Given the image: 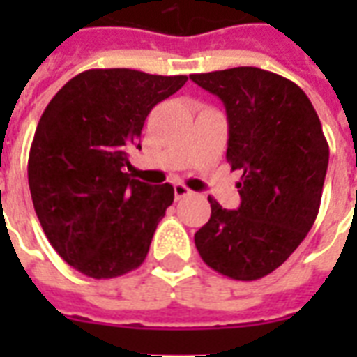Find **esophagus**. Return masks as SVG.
Listing matches in <instances>:
<instances>
[{
	"instance_id": "1",
	"label": "esophagus",
	"mask_w": 357,
	"mask_h": 357,
	"mask_svg": "<svg viewBox=\"0 0 357 357\" xmlns=\"http://www.w3.org/2000/svg\"><path fill=\"white\" fill-rule=\"evenodd\" d=\"M174 195H176V200H183V198L192 195V190H190L189 187H185V185L176 183L174 185Z\"/></svg>"
}]
</instances>
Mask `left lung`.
<instances>
[{"label":"left lung","mask_w":357,"mask_h":357,"mask_svg":"<svg viewBox=\"0 0 357 357\" xmlns=\"http://www.w3.org/2000/svg\"><path fill=\"white\" fill-rule=\"evenodd\" d=\"M190 79L222 100L226 159L243 172L235 211L209 196L211 218L195 234L196 248L222 276L259 280L298 248L319 215L330 157L321 120L296 83L255 66Z\"/></svg>","instance_id":"1"}]
</instances>
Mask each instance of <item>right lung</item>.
I'll return each mask as SVG.
<instances>
[{
  "instance_id": "obj_1",
  "label": "right lung",
  "mask_w": 357,
  "mask_h": 357,
  "mask_svg": "<svg viewBox=\"0 0 357 357\" xmlns=\"http://www.w3.org/2000/svg\"><path fill=\"white\" fill-rule=\"evenodd\" d=\"M185 83L187 75L86 70L42 113L27 162L31 198L50 244L81 274L109 280L146 259L174 187L131 178L128 150L140 148L151 109Z\"/></svg>"
}]
</instances>
